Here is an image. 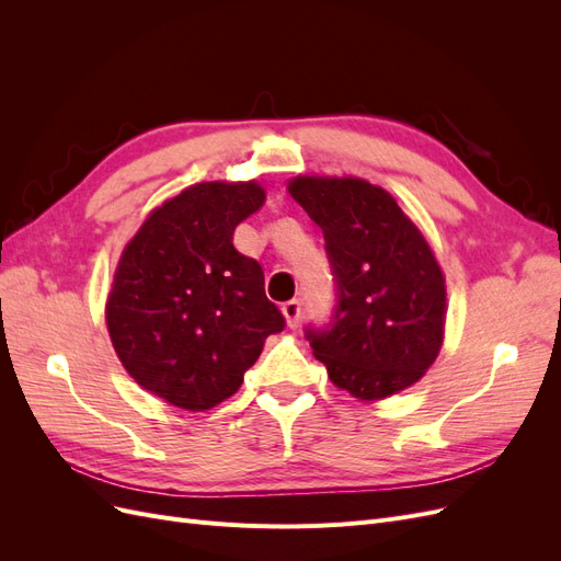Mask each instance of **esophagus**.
<instances>
[{"instance_id": "1", "label": "esophagus", "mask_w": 561, "mask_h": 561, "mask_svg": "<svg viewBox=\"0 0 561 561\" xmlns=\"http://www.w3.org/2000/svg\"><path fill=\"white\" fill-rule=\"evenodd\" d=\"M283 316L287 320V325L297 328L299 325V318H301V301L299 299H290L283 304Z\"/></svg>"}]
</instances>
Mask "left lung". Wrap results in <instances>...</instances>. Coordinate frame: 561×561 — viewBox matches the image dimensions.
<instances>
[{
  "label": "left lung",
  "mask_w": 561,
  "mask_h": 561,
  "mask_svg": "<svg viewBox=\"0 0 561 561\" xmlns=\"http://www.w3.org/2000/svg\"><path fill=\"white\" fill-rule=\"evenodd\" d=\"M293 198L325 236L336 301L304 336L332 383L379 400L416 383L445 334V276L431 245L381 186L297 178Z\"/></svg>",
  "instance_id": "1"
}]
</instances>
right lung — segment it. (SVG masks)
<instances>
[{"instance_id": "add662e5", "label": "right lung", "mask_w": 561, "mask_h": 561, "mask_svg": "<svg viewBox=\"0 0 561 561\" xmlns=\"http://www.w3.org/2000/svg\"><path fill=\"white\" fill-rule=\"evenodd\" d=\"M264 206L257 182H201L165 201L126 245L107 299L118 360L182 410L231 398L285 318L233 231Z\"/></svg>"}]
</instances>
